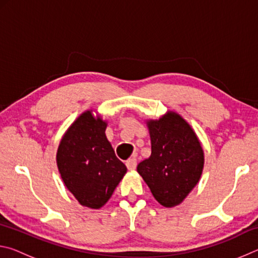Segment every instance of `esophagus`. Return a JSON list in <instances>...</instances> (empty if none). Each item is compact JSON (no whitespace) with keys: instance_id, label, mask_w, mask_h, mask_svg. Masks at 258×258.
Masks as SVG:
<instances>
[{"instance_id":"1","label":"esophagus","mask_w":258,"mask_h":258,"mask_svg":"<svg viewBox=\"0 0 258 258\" xmlns=\"http://www.w3.org/2000/svg\"><path fill=\"white\" fill-rule=\"evenodd\" d=\"M126 166H127L128 169H134L135 167H137V159L130 158L128 160H126Z\"/></svg>"}]
</instances>
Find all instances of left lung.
Listing matches in <instances>:
<instances>
[{
  "instance_id": "8db88e82",
  "label": "left lung",
  "mask_w": 258,
  "mask_h": 258,
  "mask_svg": "<svg viewBox=\"0 0 258 258\" xmlns=\"http://www.w3.org/2000/svg\"><path fill=\"white\" fill-rule=\"evenodd\" d=\"M151 155L138 165L155 199L165 207L176 206L197 184L204 167V152L186 121L169 112L148 121Z\"/></svg>"
}]
</instances>
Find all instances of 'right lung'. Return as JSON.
<instances>
[{"mask_svg":"<svg viewBox=\"0 0 258 258\" xmlns=\"http://www.w3.org/2000/svg\"><path fill=\"white\" fill-rule=\"evenodd\" d=\"M106 127L101 118L84 112L63 135L56 154L64 185L81 205L95 209L110 199L127 171L107 140Z\"/></svg>","mask_w":258,"mask_h":258,"instance_id":"add662e5","label":"right lung"}]
</instances>
